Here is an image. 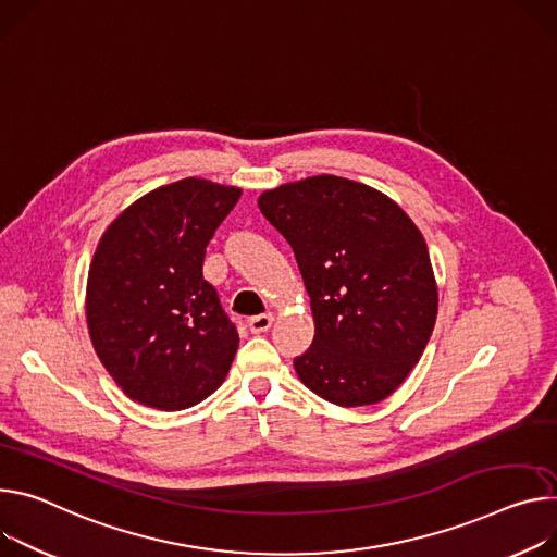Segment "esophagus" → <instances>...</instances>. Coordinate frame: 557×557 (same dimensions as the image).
Masks as SVG:
<instances>
[{
	"label": "esophagus",
	"mask_w": 557,
	"mask_h": 557,
	"mask_svg": "<svg viewBox=\"0 0 557 557\" xmlns=\"http://www.w3.org/2000/svg\"><path fill=\"white\" fill-rule=\"evenodd\" d=\"M271 326H273V315L271 313H262V315H256V318L248 320V329H250V333H256V335L267 333Z\"/></svg>",
	"instance_id": "obj_1"
}]
</instances>
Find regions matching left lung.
I'll use <instances>...</instances> for the list:
<instances>
[{
    "mask_svg": "<svg viewBox=\"0 0 557 557\" xmlns=\"http://www.w3.org/2000/svg\"><path fill=\"white\" fill-rule=\"evenodd\" d=\"M258 205L311 297L315 337L293 360L297 377L337 407L382 401L420 362L437 318L422 233L384 193L335 175L264 190Z\"/></svg>",
    "mask_w": 557,
    "mask_h": 557,
    "instance_id": "obj_1",
    "label": "left lung"
}]
</instances>
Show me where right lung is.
Masks as SVG:
<instances>
[{
  "instance_id": "1",
  "label": "right lung",
  "mask_w": 557,
  "mask_h": 557,
  "mask_svg": "<svg viewBox=\"0 0 557 557\" xmlns=\"http://www.w3.org/2000/svg\"><path fill=\"white\" fill-rule=\"evenodd\" d=\"M239 195L199 177L160 186L133 201L97 244L88 333L117 386L144 407L188 409L233 364L239 335L201 264Z\"/></svg>"
}]
</instances>
